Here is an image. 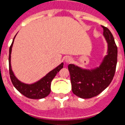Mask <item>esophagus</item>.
Here are the masks:
<instances>
[{
    "label": "esophagus",
    "instance_id": "esophagus-1",
    "mask_svg": "<svg viewBox=\"0 0 125 125\" xmlns=\"http://www.w3.org/2000/svg\"><path fill=\"white\" fill-rule=\"evenodd\" d=\"M71 62H73V59L70 57H66L65 58V62L66 63H71Z\"/></svg>",
    "mask_w": 125,
    "mask_h": 125
}]
</instances>
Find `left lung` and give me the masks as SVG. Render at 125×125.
Here are the masks:
<instances>
[{
    "mask_svg": "<svg viewBox=\"0 0 125 125\" xmlns=\"http://www.w3.org/2000/svg\"><path fill=\"white\" fill-rule=\"evenodd\" d=\"M102 27L103 36L108 43V50L100 66L88 69L73 64L68 65L72 91L81 98L88 99L98 95L110 85L115 76L118 56L117 46L110 30Z\"/></svg>",
    "mask_w": 125,
    "mask_h": 125,
    "instance_id": "8db88e82",
    "label": "left lung"
}]
</instances>
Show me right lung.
I'll return each mask as SVG.
<instances>
[{
  "mask_svg": "<svg viewBox=\"0 0 125 125\" xmlns=\"http://www.w3.org/2000/svg\"><path fill=\"white\" fill-rule=\"evenodd\" d=\"M17 35V34H16ZM14 37L12 42L9 48V74L11 81L17 90L22 94L30 99H42L49 95L51 92V84L52 79L54 78L56 74L63 68V62L61 63L56 68L51 71L42 78L32 84H26L19 80L14 74L11 66V52L14 44Z\"/></svg>",
  "mask_w": 125,
  "mask_h": 125,
  "instance_id": "1",
  "label": "right lung"
}]
</instances>
